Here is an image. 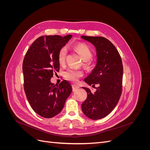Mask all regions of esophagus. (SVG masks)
<instances>
[{
  "label": "esophagus",
  "mask_w": 150,
  "mask_h": 150,
  "mask_svg": "<svg viewBox=\"0 0 150 150\" xmlns=\"http://www.w3.org/2000/svg\"><path fill=\"white\" fill-rule=\"evenodd\" d=\"M78 88H79V86L78 85H76V84H73L72 85V89L74 91L76 89H78Z\"/></svg>",
  "instance_id": "34e87169"
}]
</instances>
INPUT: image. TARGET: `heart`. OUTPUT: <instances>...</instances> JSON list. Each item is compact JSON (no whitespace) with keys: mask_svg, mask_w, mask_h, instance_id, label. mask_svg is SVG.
Returning <instances> with one entry per match:
<instances>
[{"mask_svg":"<svg viewBox=\"0 0 150 150\" xmlns=\"http://www.w3.org/2000/svg\"><path fill=\"white\" fill-rule=\"evenodd\" d=\"M74 49L76 52H78L79 56L83 61L86 62L85 65L88 66L89 63L87 62L91 59L93 54L89 48L84 44L79 43L74 45ZM67 55V48L66 47H62L58 52V61L61 64H64L66 61V58ZM83 76V72L82 71L77 70L73 68H69L64 73L65 78L72 82H76L78 79Z\"/></svg>","mask_w":150,"mask_h":150,"instance_id":"1","label":"heart"}]
</instances>
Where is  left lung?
Here are the masks:
<instances>
[{"mask_svg":"<svg viewBox=\"0 0 150 150\" xmlns=\"http://www.w3.org/2000/svg\"><path fill=\"white\" fill-rule=\"evenodd\" d=\"M81 38L93 45L97 57L96 66L84 81L89 86L99 85L94 93L83 87L88 97L81 108L89 118L97 120L108 116L118 103L122 91L123 68L118 51L108 39L85 35Z\"/></svg>","mask_w":150,"mask_h":150,"instance_id":"1","label":"left lung"}]
</instances>
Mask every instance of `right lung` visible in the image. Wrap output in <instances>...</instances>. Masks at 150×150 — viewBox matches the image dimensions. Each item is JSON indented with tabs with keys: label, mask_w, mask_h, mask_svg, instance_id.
<instances>
[{
	"label": "right lung",
	"mask_w": 150,
	"mask_h": 150,
	"mask_svg": "<svg viewBox=\"0 0 150 150\" xmlns=\"http://www.w3.org/2000/svg\"><path fill=\"white\" fill-rule=\"evenodd\" d=\"M69 34L45 35L36 39L27 51L22 64L24 91L33 110L40 116L51 118L59 113L72 92L66 80L54 86L51 82L59 71L58 52L72 38Z\"/></svg>",
	"instance_id": "1"
}]
</instances>
